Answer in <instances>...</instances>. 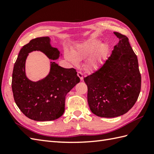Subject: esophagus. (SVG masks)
<instances>
[{"label":"esophagus","instance_id":"1","mask_svg":"<svg viewBox=\"0 0 154 154\" xmlns=\"http://www.w3.org/2000/svg\"><path fill=\"white\" fill-rule=\"evenodd\" d=\"M77 76L80 78V79L81 81L83 80V73H81V71H78L77 72Z\"/></svg>","mask_w":154,"mask_h":154}]
</instances>
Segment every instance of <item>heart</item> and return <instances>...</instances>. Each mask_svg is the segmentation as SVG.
Returning a JSON list of instances; mask_svg holds the SVG:
<instances>
[{"label": "heart", "mask_w": 154, "mask_h": 154, "mask_svg": "<svg viewBox=\"0 0 154 154\" xmlns=\"http://www.w3.org/2000/svg\"><path fill=\"white\" fill-rule=\"evenodd\" d=\"M99 45V41L95 39H91L87 41L85 43L81 45V46L77 48V50L73 51V54L70 53H66L67 60L71 63L76 65L77 63V60H80L83 57L90 55L92 52L96 50V48ZM108 50V46L106 44H102L97 49L90 57L88 58L87 61V66L91 70H94L100 66L102 63Z\"/></svg>", "instance_id": "obj_1"}]
</instances>
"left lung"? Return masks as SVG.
<instances>
[{
    "instance_id": "1",
    "label": "left lung",
    "mask_w": 154,
    "mask_h": 154,
    "mask_svg": "<svg viewBox=\"0 0 154 154\" xmlns=\"http://www.w3.org/2000/svg\"><path fill=\"white\" fill-rule=\"evenodd\" d=\"M114 34L119 41L112 54L99 70L84 78L90 109L100 117L126 113L134 105L141 89L138 58L128 38L119 32Z\"/></svg>"
}]
</instances>
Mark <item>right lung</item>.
<instances>
[{
	"instance_id": "obj_1",
	"label": "right lung",
	"mask_w": 154,
	"mask_h": 154,
	"mask_svg": "<svg viewBox=\"0 0 154 154\" xmlns=\"http://www.w3.org/2000/svg\"><path fill=\"white\" fill-rule=\"evenodd\" d=\"M50 40L49 37L30 40L20 51L13 69L12 89L15 103L26 116L35 121L54 120L63 115L65 97L80 81L75 69L63 68L53 61L44 79L32 81L26 77V60L30 52L42 51L51 60L60 57V51L51 46Z\"/></svg>"
}]
</instances>
